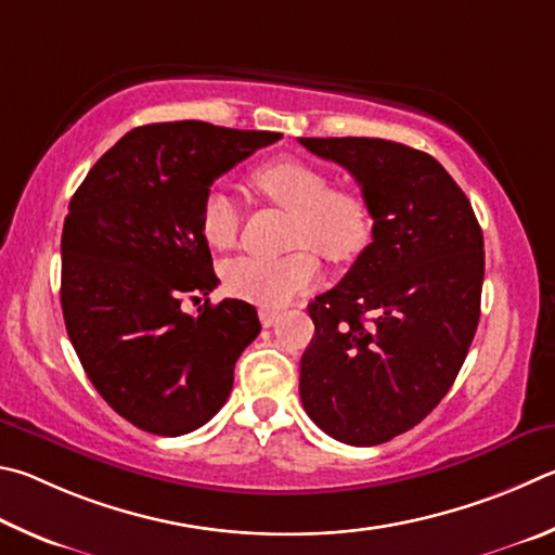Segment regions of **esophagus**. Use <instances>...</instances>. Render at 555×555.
Returning a JSON list of instances; mask_svg holds the SVG:
<instances>
[{
    "mask_svg": "<svg viewBox=\"0 0 555 555\" xmlns=\"http://www.w3.org/2000/svg\"><path fill=\"white\" fill-rule=\"evenodd\" d=\"M258 317H260V324L262 326H272L280 319V314L275 312V309H268V307H260L258 309Z\"/></svg>",
    "mask_w": 555,
    "mask_h": 555,
    "instance_id": "1",
    "label": "esophagus"
}]
</instances>
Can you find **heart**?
I'll use <instances>...</instances> for the list:
<instances>
[{"label": "heart", "mask_w": 555, "mask_h": 555, "mask_svg": "<svg viewBox=\"0 0 555 555\" xmlns=\"http://www.w3.org/2000/svg\"><path fill=\"white\" fill-rule=\"evenodd\" d=\"M262 197L289 211L293 253L283 258H238L223 268L229 293L262 307H283L317 285L322 266L348 262L363 253L373 233V217L361 194L328 188L324 170L297 158H278L250 175ZM199 233L214 250H229L238 238V209L221 190H209L199 209Z\"/></svg>", "instance_id": "heart-1"}]
</instances>
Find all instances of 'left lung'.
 <instances>
[{
    "instance_id": "left-lung-1",
    "label": "left lung",
    "mask_w": 555,
    "mask_h": 555,
    "mask_svg": "<svg viewBox=\"0 0 555 555\" xmlns=\"http://www.w3.org/2000/svg\"><path fill=\"white\" fill-rule=\"evenodd\" d=\"M361 184L373 241L309 305L299 397L319 429L377 446L420 424L459 375L480 319L482 229L429 153L385 139H299Z\"/></svg>"
}]
</instances>
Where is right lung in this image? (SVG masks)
<instances>
[{
    "label": "right lung",
    "instance_id": "1",
    "mask_svg": "<svg viewBox=\"0 0 555 555\" xmlns=\"http://www.w3.org/2000/svg\"><path fill=\"white\" fill-rule=\"evenodd\" d=\"M280 139L207 121L139 126L73 194L61 241L67 336L104 402L143 431L207 424L260 334L256 307L241 299H207L197 314L182 302L219 285L199 233L214 180Z\"/></svg>",
    "mask_w": 555,
    "mask_h": 555
}]
</instances>
